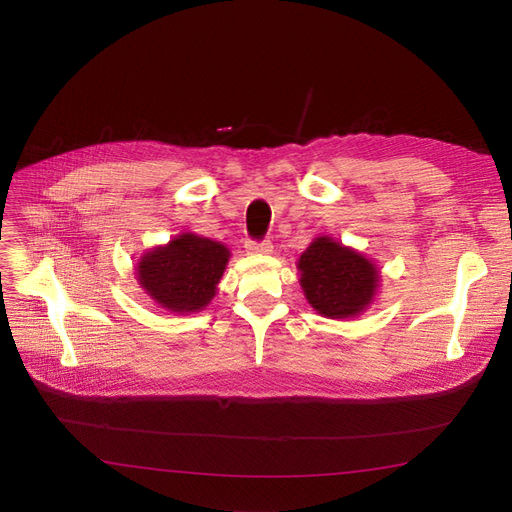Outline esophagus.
Here are the masks:
<instances>
[{"instance_id": "obj_1", "label": "esophagus", "mask_w": 512, "mask_h": 512, "mask_svg": "<svg viewBox=\"0 0 512 512\" xmlns=\"http://www.w3.org/2000/svg\"><path fill=\"white\" fill-rule=\"evenodd\" d=\"M245 249H247V253H253V255H270L274 251V245H272L270 240H263V242L247 240Z\"/></svg>"}]
</instances>
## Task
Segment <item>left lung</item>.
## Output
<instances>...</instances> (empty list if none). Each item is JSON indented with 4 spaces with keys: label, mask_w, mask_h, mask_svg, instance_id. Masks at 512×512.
<instances>
[{
    "label": "left lung",
    "mask_w": 512,
    "mask_h": 512,
    "mask_svg": "<svg viewBox=\"0 0 512 512\" xmlns=\"http://www.w3.org/2000/svg\"><path fill=\"white\" fill-rule=\"evenodd\" d=\"M307 303L328 319L367 311L380 290V267L332 236H317L297 261Z\"/></svg>",
    "instance_id": "left-lung-1"
}]
</instances>
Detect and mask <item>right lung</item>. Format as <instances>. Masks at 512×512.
Listing matches in <instances>:
<instances>
[{"instance_id": "1", "label": "right lung", "mask_w": 512, "mask_h": 512, "mask_svg": "<svg viewBox=\"0 0 512 512\" xmlns=\"http://www.w3.org/2000/svg\"><path fill=\"white\" fill-rule=\"evenodd\" d=\"M228 261L230 249L224 242L182 232L168 245H157L141 255L137 280L161 309L188 315L211 303Z\"/></svg>"}]
</instances>
